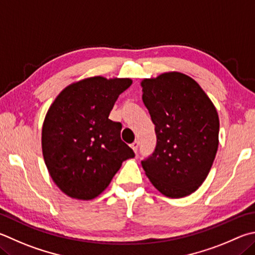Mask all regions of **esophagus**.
<instances>
[{"label": "esophagus", "instance_id": "obj_1", "mask_svg": "<svg viewBox=\"0 0 255 255\" xmlns=\"http://www.w3.org/2000/svg\"><path fill=\"white\" fill-rule=\"evenodd\" d=\"M138 146H139V142H138L137 140L136 141H133L132 143H131V148H132V150L136 152L137 154V150H138Z\"/></svg>", "mask_w": 255, "mask_h": 255}]
</instances>
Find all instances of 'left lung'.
I'll return each instance as SVG.
<instances>
[{
    "label": "left lung",
    "instance_id": "8db88e82",
    "mask_svg": "<svg viewBox=\"0 0 255 255\" xmlns=\"http://www.w3.org/2000/svg\"><path fill=\"white\" fill-rule=\"evenodd\" d=\"M141 87L157 138L142 168L165 196H187L203 184L215 159L219 115L200 85L183 73H163Z\"/></svg>",
    "mask_w": 255,
    "mask_h": 255
}]
</instances>
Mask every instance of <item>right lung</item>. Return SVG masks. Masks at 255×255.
<instances>
[{
    "label": "right lung",
    "mask_w": 255,
    "mask_h": 255,
    "mask_svg": "<svg viewBox=\"0 0 255 255\" xmlns=\"http://www.w3.org/2000/svg\"><path fill=\"white\" fill-rule=\"evenodd\" d=\"M130 79L92 77L72 83L51 105L42 127V152L51 178L68 196L92 200L135 152L109 114Z\"/></svg>",
    "instance_id": "right-lung-1"
}]
</instances>
